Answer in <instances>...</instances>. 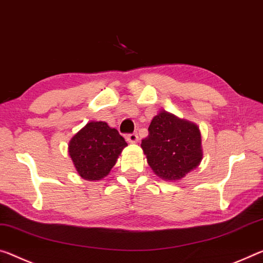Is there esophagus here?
<instances>
[{"instance_id":"obj_1","label":"esophagus","mask_w":263,"mask_h":263,"mask_svg":"<svg viewBox=\"0 0 263 263\" xmlns=\"http://www.w3.org/2000/svg\"><path fill=\"white\" fill-rule=\"evenodd\" d=\"M126 140L128 141V143L135 144V143H138L139 137H138V135H137V133H130V135L126 136Z\"/></svg>"}]
</instances>
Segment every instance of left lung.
Segmentation results:
<instances>
[{
    "mask_svg": "<svg viewBox=\"0 0 263 263\" xmlns=\"http://www.w3.org/2000/svg\"><path fill=\"white\" fill-rule=\"evenodd\" d=\"M141 148L153 172L168 181L180 180L202 160L199 127L166 111L153 117Z\"/></svg>",
    "mask_w": 263,
    "mask_h": 263,
    "instance_id": "8db88e82",
    "label": "left lung"
}]
</instances>
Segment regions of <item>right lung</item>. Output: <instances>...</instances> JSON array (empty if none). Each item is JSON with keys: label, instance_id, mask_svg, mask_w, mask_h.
<instances>
[{"label": "right lung", "instance_id": "1", "mask_svg": "<svg viewBox=\"0 0 263 263\" xmlns=\"http://www.w3.org/2000/svg\"><path fill=\"white\" fill-rule=\"evenodd\" d=\"M127 146L116 128L105 122H90L69 143V154L79 176L101 180L110 173L123 148Z\"/></svg>", "mask_w": 263, "mask_h": 263}]
</instances>
